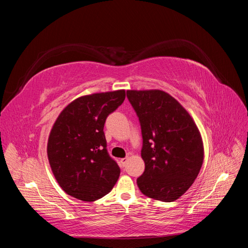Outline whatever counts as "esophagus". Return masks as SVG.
Here are the masks:
<instances>
[{
  "label": "esophagus",
  "instance_id": "34e87169",
  "mask_svg": "<svg viewBox=\"0 0 248 248\" xmlns=\"http://www.w3.org/2000/svg\"><path fill=\"white\" fill-rule=\"evenodd\" d=\"M127 160H128V157H125V158H122L121 160H120V162H121V164L124 167L125 164H126V162H127Z\"/></svg>",
  "mask_w": 248,
  "mask_h": 248
}]
</instances>
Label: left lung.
<instances>
[{
    "label": "left lung",
    "mask_w": 248,
    "mask_h": 248,
    "mask_svg": "<svg viewBox=\"0 0 248 248\" xmlns=\"http://www.w3.org/2000/svg\"><path fill=\"white\" fill-rule=\"evenodd\" d=\"M140 120L145 171L138 178L145 196L174 202L194 182L204 160L201 133L190 115L161 90H128Z\"/></svg>",
    "instance_id": "8db88e82"
}]
</instances>
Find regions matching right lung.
<instances>
[{"label":"right lung","instance_id":"1","mask_svg":"<svg viewBox=\"0 0 248 248\" xmlns=\"http://www.w3.org/2000/svg\"><path fill=\"white\" fill-rule=\"evenodd\" d=\"M125 90L81 96L52 126L47 157L56 180L69 196L93 202L108 194L120 176L103 132L106 120L125 99Z\"/></svg>","mask_w":248,"mask_h":248}]
</instances>
